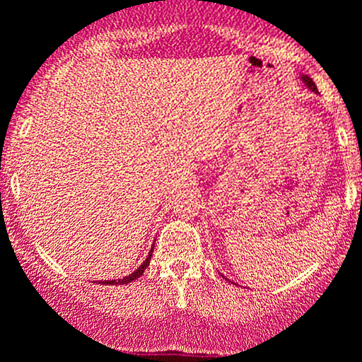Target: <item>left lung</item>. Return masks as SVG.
Returning <instances> with one entry per match:
<instances>
[{
  "instance_id": "left-lung-1",
  "label": "left lung",
  "mask_w": 362,
  "mask_h": 362,
  "mask_svg": "<svg viewBox=\"0 0 362 362\" xmlns=\"http://www.w3.org/2000/svg\"><path fill=\"white\" fill-rule=\"evenodd\" d=\"M300 81L304 82L305 84V87H308L309 90H313V93H317V89H316V86H315V82H313V78H309L308 75H303V77H300Z\"/></svg>"
}]
</instances>
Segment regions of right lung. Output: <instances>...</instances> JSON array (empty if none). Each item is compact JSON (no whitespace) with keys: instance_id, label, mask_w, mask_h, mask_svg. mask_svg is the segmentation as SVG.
Here are the masks:
<instances>
[{"instance_id":"obj_1","label":"right lung","mask_w":362,"mask_h":362,"mask_svg":"<svg viewBox=\"0 0 362 362\" xmlns=\"http://www.w3.org/2000/svg\"><path fill=\"white\" fill-rule=\"evenodd\" d=\"M151 256H153V249H151V251H149L148 257H146V261H144V263H142L141 266H139V268L136 269V272H134V273H130L129 276H123V278H120V280H103V281H99V284H105V285H123V284H130V281L137 280V278L141 276L142 273H144V269L148 268V266H149Z\"/></svg>"}]
</instances>
